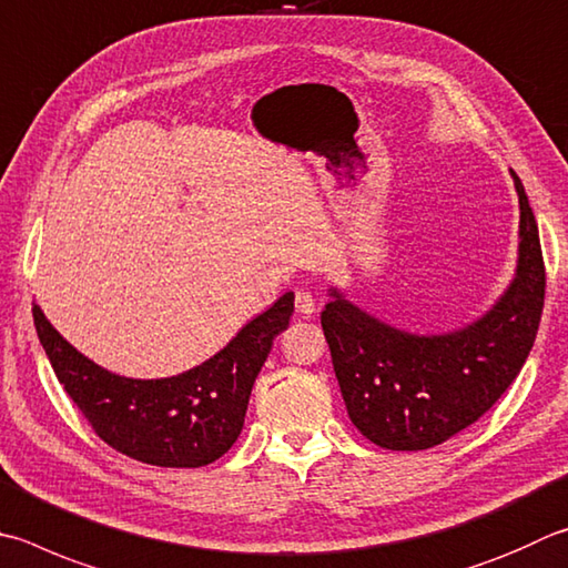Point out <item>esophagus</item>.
<instances>
[{
  "mask_svg": "<svg viewBox=\"0 0 568 568\" xmlns=\"http://www.w3.org/2000/svg\"><path fill=\"white\" fill-rule=\"evenodd\" d=\"M295 311L301 315H313L317 307H315V297L307 293V291H295Z\"/></svg>",
  "mask_w": 568,
  "mask_h": 568,
  "instance_id": "34e87169",
  "label": "esophagus"
}]
</instances>
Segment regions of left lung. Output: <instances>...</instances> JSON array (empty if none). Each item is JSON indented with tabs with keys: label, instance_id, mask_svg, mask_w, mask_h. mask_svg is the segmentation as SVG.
Listing matches in <instances>:
<instances>
[{
	"label": "left lung",
	"instance_id": "1",
	"mask_svg": "<svg viewBox=\"0 0 568 568\" xmlns=\"http://www.w3.org/2000/svg\"><path fill=\"white\" fill-rule=\"evenodd\" d=\"M519 265L501 301L477 323L419 337L369 317L343 295L320 313L347 415L377 447H437L491 409L527 363L539 329L546 267L534 211L517 173Z\"/></svg>",
	"mask_w": 568,
	"mask_h": 568
}]
</instances>
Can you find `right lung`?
I'll return each mask as SVG.
<instances>
[{
    "label": "right lung",
    "instance_id": "1",
    "mask_svg": "<svg viewBox=\"0 0 568 568\" xmlns=\"http://www.w3.org/2000/svg\"><path fill=\"white\" fill-rule=\"evenodd\" d=\"M32 313L57 379L109 447L153 467H205L239 439L255 377L291 323L293 293L251 320L219 355L166 379L113 375L71 347L37 305Z\"/></svg>",
    "mask_w": 568,
    "mask_h": 568
}]
</instances>
